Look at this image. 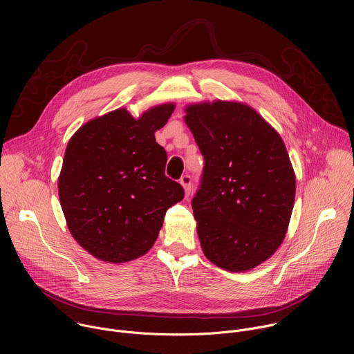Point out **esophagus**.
Returning a JSON list of instances; mask_svg holds the SVG:
<instances>
[{
	"mask_svg": "<svg viewBox=\"0 0 354 354\" xmlns=\"http://www.w3.org/2000/svg\"><path fill=\"white\" fill-rule=\"evenodd\" d=\"M180 185L183 186V189L186 192V196H189L190 190H192V176L190 175H183L180 178Z\"/></svg>",
	"mask_w": 354,
	"mask_h": 354,
	"instance_id": "34e87169",
	"label": "esophagus"
}]
</instances>
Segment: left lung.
Returning a JSON list of instances; mask_svg holds the SVG:
<instances>
[{
  "label": "left lung",
  "mask_w": 354,
  "mask_h": 354,
  "mask_svg": "<svg viewBox=\"0 0 354 354\" xmlns=\"http://www.w3.org/2000/svg\"><path fill=\"white\" fill-rule=\"evenodd\" d=\"M205 168L192 198L206 258L228 272L250 270L284 239L295 197V176L277 131L238 102L186 108Z\"/></svg>",
  "instance_id": "8db88e82"
}]
</instances>
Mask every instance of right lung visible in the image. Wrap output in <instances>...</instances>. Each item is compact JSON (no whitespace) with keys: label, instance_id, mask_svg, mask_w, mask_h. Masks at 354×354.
Here are the masks:
<instances>
[{"label":"right lung","instance_id":"add662e5","mask_svg":"<svg viewBox=\"0 0 354 354\" xmlns=\"http://www.w3.org/2000/svg\"><path fill=\"white\" fill-rule=\"evenodd\" d=\"M175 105L134 119L116 109L70 138L59 176L60 205L74 239L95 258L123 263L154 245L167 210L185 190L165 175L167 151L154 133Z\"/></svg>","mask_w":354,"mask_h":354}]
</instances>
